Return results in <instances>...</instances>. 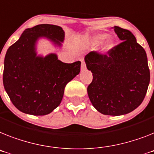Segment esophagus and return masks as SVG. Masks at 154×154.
Returning a JSON list of instances; mask_svg holds the SVG:
<instances>
[{
    "mask_svg": "<svg viewBox=\"0 0 154 154\" xmlns=\"http://www.w3.org/2000/svg\"><path fill=\"white\" fill-rule=\"evenodd\" d=\"M86 69V65H85V63L84 61L81 62V71L85 70Z\"/></svg>",
    "mask_w": 154,
    "mask_h": 154,
    "instance_id": "1",
    "label": "esophagus"
}]
</instances>
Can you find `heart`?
<instances>
[{
    "label": "heart",
    "mask_w": 154,
    "mask_h": 154,
    "mask_svg": "<svg viewBox=\"0 0 154 154\" xmlns=\"http://www.w3.org/2000/svg\"><path fill=\"white\" fill-rule=\"evenodd\" d=\"M107 37H108V35H107L106 33H96V34L93 35L92 37H91V40H90L91 45H93V46L99 45L106 39ZM114 40H113L112 37H109V38L104 42V45H103V48H102V51H103V53H104V54H109V52H111V51H113V49L114 48Z\"/></svg>",
    "instance_id": "heart-1"
}]
</instances>
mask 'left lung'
Returning a JSON list of instances; mask_svg holds the SVG:
<instances>
[{
	"label": "left lung",
	"instance_id": "obj_1",
	"mask_svg": "<svg viewBox=\"0 0 154 154\" xmlns=\"http://www.w3.org/2000/svg\"><path fill=\"white\" fill-rule=\"evenodd\" d=\"M123 42L109 55L91 51L85 58L93 80L88 94L99 113L120 116L130 113L143 103L149 86L150 74L146 53L128 29L114 26Z\"/></svg>",
	"mask_w": 154,
	"mask_h": 154
}]
</instances>
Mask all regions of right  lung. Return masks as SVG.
I'll return each instance as SVG.
<instances>
[{"mask_svg":"<svg viewBox=\"0 0 154 154\" xmlns=\"http://www.w3.org/2000/svg\"><path fill=\"white\" fill-rule=\"evenodd\" d=\"M41 39L62 48L65 32L51 24L28 28L8 49L4 63V87L11 103L23 113L34 116L47 115L59 106L66 84L81 71L80 61L65 63L55 53L37 54Z\"/></svg>","mask_w":154,"mask_h":154,"instance_id":"add662e5","label":"right lung"}]
</instances>
